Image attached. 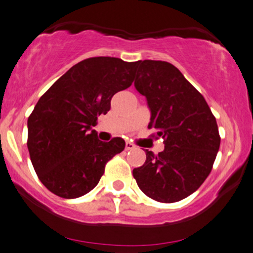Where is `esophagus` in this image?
Here are the masks:
<instances>
[{
	"instance_id": "1",
	"label": "esophagus",
	"mask_w": 253,
	"mask_h": 253,
	"mask_svg": "<svg viewBox=\"0 0 253 253\" xmlns=\"http://www.w3.org/2000/svg\"><path fill=\"white\" fill-rule=\"evenodd\" d=\"M134 148H135V145H133V143L129 142V141L126 142V146H125V149H126V150H132V149H134Z\"/></svg>"
}]
</instances>
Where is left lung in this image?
<instances>
[{
    "label": "left lung",
    "mask_w": 253,
    "mask_h": 253,
    "mask_svg": "<svg viewBox=\"0 0 253 253\" xmlns=\"http://www.w3.org/2000/svg\"><path fill=\"white\" fill-rule=\"evenodd\" d=\"M134 86L150 110L148 128L162 137L158 155L146 149V162L133 176L147 196L178 202L196 191L212 169L220 137L216 118L203 95L180 70L162 60L136 62Z\"/></svg>",
    "instance_id": "left-lung-1"
}]
</instances>
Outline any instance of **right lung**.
<instances>
[{"label": "right lung", "instance_id": "add662e5", "mask_svg": "<svg viewBox=\"0 0 253 253\" xmlns=\"http://www.w3.org/2000/svg\"><path fill=\"white\" fill-rule=\"evenodd\" d=\"M136 62L92 57L73 65L44 93L28 119V149L42 183L57 196L77 198L91 191L105 166L125 148L92 129L111 108V99L134 81Z\"/></svg>", "mask_w": 253, "mask_h": 253}]
</instances>
